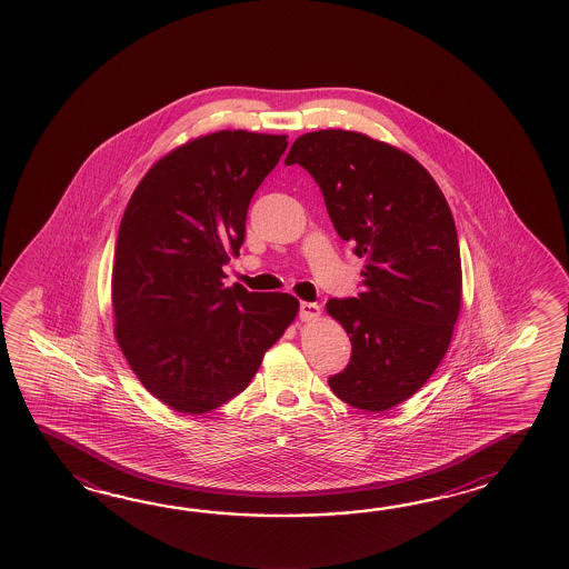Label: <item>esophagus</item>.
Listing matches in <instances>:
<instances>
[{
	"label": "esophagus",
	"instance_id": "1",
	"mask_svg": "<svg viewBox=\"0 0 569 569\" xmlns=\"http://www.w3.org/2000/svg\"><path fill=\"white\" fill-rule=\"evenodd\" d=\"M319 315H321V307L317 302H301V307H299L301 321H315Z\"/></svg>",
	"mask_w": 569,
	"mask_h": 569
}]
</instances>
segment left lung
<instances>
[{
  "mask_svg": "<svg viewBox=\"0 0 569 569\" xmlns=\"http://www.w3.org/2000/svg\"><path fill=\"white\" fill-rule=\"evenodd\" d=\"M284 164L313 177L339 238L368 262L358 297L327 301L351 341L350 363L327 382L356 409L388 411L436 372L458 321L461 260L451 209L415 158L363 133H305Z\"/></svg>",
  "mask_w": 569,
  "mask_h": 569,
  "instance_id": "obj_1",
  "label": "left lung"
}]
</instances>
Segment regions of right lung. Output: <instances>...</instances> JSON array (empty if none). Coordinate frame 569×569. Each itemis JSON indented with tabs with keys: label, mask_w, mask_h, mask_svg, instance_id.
I'll list each match as a JSON object with an SVG mask.
<instances>
[{
	"label": "right lung",
	"mask_w": 569,
	"mask_h": 569,
	"mask_svg": "<svg viewBox=\"0 0 569 569\" xmlns=\"http://www.w3.org/2000/svg\"><path fill=\"white\" fill-rule=\"evenodd\" d=\"M287 136L223 130L172 150L123 211L111 299L116 338L148 392L187 415L213 411L254 378L299 311L287 292L226 287L256 189Z\"/></svg>",
	"instance_id": "right-lung-1"
}]
</instances>
